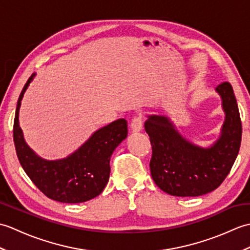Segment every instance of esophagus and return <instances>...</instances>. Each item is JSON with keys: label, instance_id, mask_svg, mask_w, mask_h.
Masks as SVG:
<instances>
[{"label": "esophagus", "instance_id": "1", "mask_svg": "<svg viewBox=\"0 0 250 250\" xmlns=\"http://www.w3.org/2000/svg\"><path fill=\"white\" fill-rule=\"evenodd\" d=\"M131 129L135 133L140 132L143 129V118L142 116H135L131 122Z\"/></svg>", "mask_w": 250, "mask_h": 250}]
</instances>
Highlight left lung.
Wrapping results in <instances>:
<instances>
[{"mask_svg": "<svg viewBox=\"0 0 250 250\" xmlns=\"http://www.w3.org/2000/svg\"><path fill=\"white\" fill-rule=\"evenodd\" d=\"M226 119L221 135L208 148L179 134L167 117L151 115L145 122L152 147L150 172L159 188L175 196H199L217 189L230 173L242 141V121L230 83L218 84Z\"/></svg>", "mask_w": 250, "mask_h": 250, "instance_id": "1", "label": "left lung"}]
</instances>
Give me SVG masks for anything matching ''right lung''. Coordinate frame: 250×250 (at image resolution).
Instances as JSON below:
<instances>
[{
	"mask_svg": "<svg viewBox=\"0 0 250 250\" xmlns=\"http://www.w3.org/2000/svg\"><path fill=\"white\" fill-rule=\"evenodd\" d=\"M34 75L28 79L19 95L14 120V143L21 167L47 198L62 203L91 200L102 192L108 183L110 156L128 135L126 120L118 119L95 131L67 158L56 161L42 159L26 145L18 119L21 100Z\"/></svg>",
	"mask_w": 250,
	"mask_h": 250,
	"instance_id": "add662e5",
	"label": "right lung"
}]
</instances>
